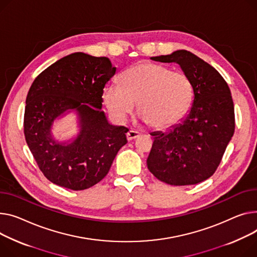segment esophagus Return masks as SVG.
<instances>
[{
    "instance_id": "obj_1",
    "label": "esophagus",
    "mask_w": 257,
    "mask_h": 257,
    "mask_svg": "<svg viewBox=\"0 0 257 257\" xmlns=\"http://www.w3.org/2000/svg\"><path fill=\"white\" fill-rule=\"evenodd\" d=\"M140 135H141V133H140V132H138V131H134V130H130V131H128V132H127V134H126V136H127V140H128V141L135 140L136 138H139Z\"/></svg>"
}]
</instances>
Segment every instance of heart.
<instances>
[{"instance_id": "obj_1", "label": "heart", "mask_w": 257, "mask_h": 257, "mask_svg": "<svg viewBox=\"0 0 257 257\" xmlns=\"http://www.w3.org/2000/svg\"><path fill=\"white\" fill-rule=\"evenodd\" d=\"M103 99L118 122L125 121L138 102L145 122L154 128H166L177 123L190 107L193 87L184 72L156 63H141L123 72L121 83H108Z\"/></svg>"}]
</instances>
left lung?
I'll return each mask as SVG.
<instances>
[{
  "label": "left lung",
  "mask_w": 257,
  "mask_h": 257,
  "mask_svg": "<svg viewBox=\"0 0 257 257\" xmlns=\"http://www.w3.org/2000/svg\"><path fill=\"white\" fill-rule=\"evenodd\" d=\"M151 60L179 64L192 82L194 99L189 113L179 124L154 134L148 168L169 185L198 184L214 175L233 135L230 90L214 67L188 50Z\"/></svg>",
  "instance_id": "left-lung-1"
}]
</instances>
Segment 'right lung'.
Here are the masks:
<instances>
[{"mask_svg":"<svg viewBox=\"0 0 257 257\" xmlns=\"http://www.w3.org/2000/svg\"><path fill=\"white\" fill-rule=\"evenodd\" d=\"M116 68L106 57L83 53L66 56L42 71L29 90L24 118L26 142L43 175L71 190L96 185L109 172L127 144L124 126L110 125L102 111V95ZM75 110L80 132L70 144L51 135L54 119Z\"/></svg>","mask_w":257,"mask_h":257,"instance_id":"1","label":"right lung"}]
</instances>
